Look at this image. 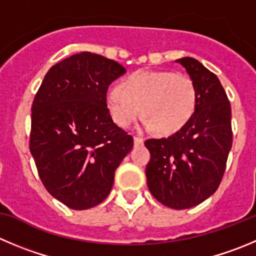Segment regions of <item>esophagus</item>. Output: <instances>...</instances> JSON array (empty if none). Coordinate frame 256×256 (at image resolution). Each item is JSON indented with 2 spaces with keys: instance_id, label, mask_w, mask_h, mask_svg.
Returning a JSON list of instances; mask_svg holds the SVG:
<instances>
[{
  "instance_id": "34e87169",
  "label": "esophagus",
  "mask_w": 256,
  "mask_h": 256,
  "mask_svg": "<svg viewBox=\"0 0 256 256\" xmlns=\"http://www.w3.org/2000/svg\"><path fill=\"white\" fill-rule=\"evenodd\" d=\"M144 140L142 137H134V146H140L143 144Z\"/></svg>"
}]
</instances>
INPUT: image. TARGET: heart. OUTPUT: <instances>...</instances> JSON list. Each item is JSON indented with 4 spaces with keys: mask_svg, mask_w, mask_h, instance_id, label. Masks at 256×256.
I'll return each mask as SVG.
<instances>
[{
    "mask_svg": "<svg viewBox=\"0 0 256 256\" xmlns=\"http://www.w3.org/2000/svg\"><path fill=\"white\" fill-rule=\"evenodd\" d=\"M106 104L118 126H130L142 112L147 130L160 134L178 132L196 110L194 80L168 70H140L106 92Z\"/></svg>",
    "mask_w": 256,
    "mask_h": 256,
    "instance_id": "heart-1",
    "label": "heart"
}]
</instances>
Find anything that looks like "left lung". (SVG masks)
<instances>
[{"instance_id":"1","label":"left lung","mask_w":256,"mask_h":256,"mask_svg":"<svg viewBox=\"0 0 256 256\" xmlns=\"http://www.w3.org/2000/svg\"><path fill=\"white\" fill-rule=\"evenodd\" d=\"M197 90L188 123L168 138L147 140L146 177L157 201L174 210L194 208L218 190L232 144L231 106L220 80L194 58L176 60Z\"/></svg>"}]
</instances>
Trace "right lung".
Wrapping results in <instances>:
<instances>
[{
    "label": "right lung",
    "mask_w": 256,
    "mask_h": 256,
    "mask_svg": "<svg viewBox=\"0 0 256 256\" xmlns=\"http://www.w3.org/2000/svg\"><path fill=\"white\" fill-rule=\"evenodd\" d=\"M126 69L80 52L54 65L31 108L30 150L48 194L72 210L103 202L133 137L112 119L106 96Z\"/></svg>",
    "instance_id": "obj_1"
}]
</instances>
